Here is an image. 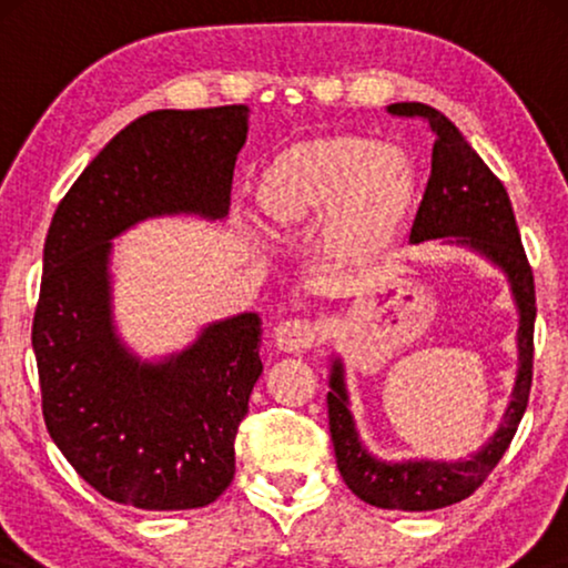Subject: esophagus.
Listing matches in <instances>:
<instances>
[{
  "instance_id": "1",
  "label": "esophagus",
  "mask_w": 568,
  "mask_h": 568,
  "mask_svg": "<svg viewBox=\"0 0 568 568\" xmlns=\"http://www.w3.org/2000/svg\"><path fill=\"white\" fill-rule=\"evenodd\" d=\"M274 341L282 352L300 354V352H307V348H313V344L317 341V333H315V325L310 321L290 317V321L276 325Z\"/></svg>"
}]
</instances>
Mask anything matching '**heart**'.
<instances>
[{"label":"heart","instance_id":"heart-1","mask_svg":"<svg viewBox=\"0 0 568 568\" xmlns=\"http://www.w3.org/2000/svg\"><path fill=\"white\" fill-rule=\"evenodd\" d=\"M414 199V168L395 144L331 136L282 154L258 185L263 212L276 227L313 222L331 209V237L344 251L377 245Z\"/></svg>","mask_w":568,"mask_h":568}]
</instances>
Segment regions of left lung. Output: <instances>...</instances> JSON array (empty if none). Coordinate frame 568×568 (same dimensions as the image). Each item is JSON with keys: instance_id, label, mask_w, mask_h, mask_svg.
I'll use <instances>...</instances> for the list:
<instances>
[{"instance_id": "left-lung-1", "label": "left lung", "mask_w": 568, "mask_h": 568, "mask_svg": "<svg viewBox=\"0 0 568 568\" xmlns=\"http://www.w3.org/2000/svg\"><path fill=\"white\" fill-rule=\"evenodd\" d=\"M387 113L422 119L434 134L432 175L426 183L422 206L416 212L414 227H410V243L447 237L449 243L473 247L507 274L519 313V369L515 390H511L504 424L496 429L491 442L470 460L385 463L372 457L367 447L362 445L352 410H348L344 364L341 359L333 362L328 426L341 478L372 507L429 511L468 499L488 478V473L496 468L501 455L507 453L509 442L523 422L532 385L535 282L523 240H519L507 189L478 158V152L465 142L455 123L445 113L424 103H395L387 105Z\"/></svg>"}]
</instances>
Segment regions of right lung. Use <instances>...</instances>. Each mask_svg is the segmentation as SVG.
I'll return each instance as SVG.
<instances>
[{
  "mask_svg": "<svg viewBox=\"0 0 568 568\" xmlns=\"http://www.w3.org/2000/svg\"><path fill=\"white\" fill-rule=\"evenodd\" d=\"M247 105L152 111L119 131L53 214L33 317L43 422L105 499L173 511L235 476V434L263 364L261 317L209 323L183 352L142 362L115 336L111 240L162 214L222 220Z\"/></svg>",
  "mask_w": 568,
  "mask_h": 568,
  "instance_id": "1",
  "label": "right lung"
}]
</instances>
